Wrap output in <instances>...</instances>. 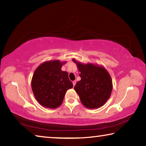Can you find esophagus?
<instances>
[{"mask_svg": "<svg viewBox=\"0 0 146 146\" xmlns=\"http://www.w3.org/2000/svg\"><path fill=\"white\" fill-rule=\"evenodd\" d=\"M75 84H76V80L73 81V86H75Z\"/></svg>", "mask_w": 146, "mask_h": 146, "instance_id": "esophagus-1", "label": "esophagus"}]
</instances>
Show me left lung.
I'll list each match as a JSON object with an SVG mask.
<instances>
[{
    "label": "left lung",
    "mask_w": 146,
    "mask_h": 146,
    "mask_svg": "<svg viewBox=\"0 0 146 146\" xmlns=\"http://www.w3.org/2000/svg\"><path fill=\"white\" fill-rule=\"evenodd\" d=\"M76 64L81 80L74 90L84 107L97 109L102 107L110 98L113 90L110 74L104 66L98 64H83L72 60Z\"/></svg>",
    "instance_id": "left-lung-1"
}]
</instances>
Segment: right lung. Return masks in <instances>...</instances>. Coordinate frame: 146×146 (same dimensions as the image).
<instances>
[{"instance_id": "1", "label": "right lung", "mask_w": 146, "mask_h": 146, "mask_svg": "<svg viewBox=\"0 0 146 146\" xmlns=\"http://www.w3.org/2000/svg\"><path fill=\"white\" fill-rule=\"evenodd\" d=\"M66 62L48 60L35 70L31 79V89L35 98L43 107L58 108L63 102L66 91L73 88L68 73L61 70Z\"/></svg>"}]
</instances>
